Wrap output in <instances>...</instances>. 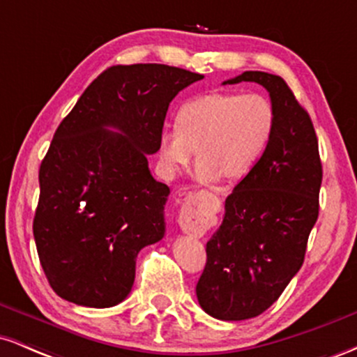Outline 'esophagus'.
Masks as SVG:
<instances>
[{"label":"esophagus","mask_w":357,"mask_h":357,"mask_svg":"<svg viewBox=\"0 0 357 357\" xmlns=\"http://www.w3.org/2000/svg\"><path fill=\"white\" fill-rule=\"evenodd\" d=\"M178 223L184 233L203 235L206 230V213L202 208L192 206V204H183Z\"/></svg>","instance_id":"1"}]
</instances>
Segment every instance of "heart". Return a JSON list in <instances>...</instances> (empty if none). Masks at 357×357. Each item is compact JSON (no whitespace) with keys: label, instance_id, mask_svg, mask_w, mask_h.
<instances>
[{"label":"heart","instance_id":"obj_1","mask_svg":"<svg viewBox=\"0 0 357 357\" xmlns=\"http://www.w3.org/2000/svg\"><path fill=\"white\" fill-rule=\"evenodd\" d=\"M275 124L267 97L257 92L206 93L188 100L179 109L176 127L159 134V161L167 173H176L198 154L195 176L215 183L243 178L264 154Z\"/></svg>","mask_w":357,"mask_h":357}]
</instances>
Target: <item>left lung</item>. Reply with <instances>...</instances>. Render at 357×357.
I'll use <instances>...</instances> for the list:
<instances>
[{"label":"left lung","mask_w":357,"mask_h":357,"mask_svg":"<svg viewBox=\"0 0 357 357\" xmlns=\"http://www.w3.org/2000/svg\"><path fill=\"white\" fill-rule=\"evenodd\" d=\"M240 82L267 89L275 124L261 158L225 202L223 223L206 243L196 296L204 312L220 321L265 312L301 270L322 183L312 121L285 80L243 72L223 84Z\"/></svg>","instance_id":"1"}]
</instances>
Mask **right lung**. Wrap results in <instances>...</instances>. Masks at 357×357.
<instances>
[{"label": "right lung", "instance_id": "right-lung-1", "mask_svg": "<svg viewBox=\"0 0 357 357\" xmlns=\"http://www.w3.org/2000/svg\"><path fill=\"white\" fill-rule=\"evenodd\" d=\"M161 63L114 65L60 122L40 166L33 236L48 284L77 305L129 296L137 253L165 236L169 188L147 154L159 151L171 100L202 80Z\"/></svg>", "mask_w": 357, "mask_h": 357}]
</instances>
